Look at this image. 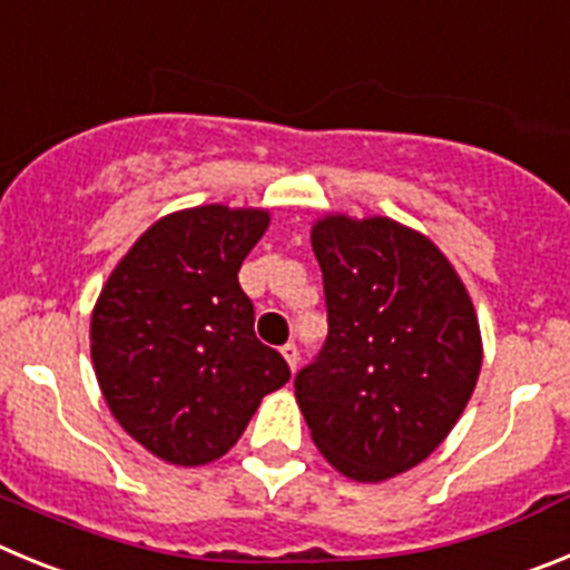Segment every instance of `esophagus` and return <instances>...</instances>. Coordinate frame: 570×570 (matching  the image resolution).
<instances>
[{
  "label": "esophagus",
  "instance_id": "esophagus-1",
  "mask_svg": "<svg viewBox=\"0 0 570 570\" xmlns=\"http://www.w3.org/2000/svg\"><path fill=\"white\" fill-rule=\"evenodd\" d=\"M281 355H284V361L289 363V368L295 372L297 363H301V352H297L295 343H286V346H281Z\"/></svg>",
  "mask_w": 570,
  "mask_h": 570
}]
</instances>
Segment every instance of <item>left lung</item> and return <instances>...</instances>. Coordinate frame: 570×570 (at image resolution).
<instances>
[{
    "label": "left lung",
    "instance_id": "obj_1",
    "mask_svg": "<svg viewBox=\"0 0 570 570\" xmlns=\"http://www.w3.org/2000/svg\"><path fill=\"white\" fill-rule=\"evenodd\" d=\"M330 335L295 377L326 463L383 483L423 463L454 429L483 366L469 289L423 233L386 215L312 224Z\"/></svg>",
    "mask_w": 570,
    "mask_h": 570
}]
</instances>
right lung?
<instances>
[{"label":"right lung","instance_id":"obj_1","mask_svg":"<svg viewBox=\"0 0 570 570\" xmlns=\"http://www.w3.org/2000/svg\"><path fill=\"white\" fill-rule=\"evenodd\" d=\"M269 209L164 215L116 264L90 317V357L112 417L173 465L224 458L289 366L255 337L238 269Z\"/></svg>","mask_w":570,"mask_h":570}]
</instances>
